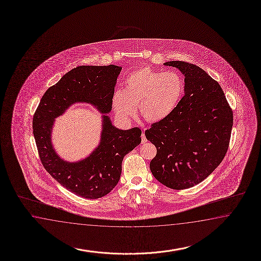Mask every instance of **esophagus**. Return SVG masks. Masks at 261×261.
Masks as SVG:
<instances>
[{
	"label": "esophagus",
	"mask_w": 261,
	"mask_h": 261,
	"mask_svg": "<svg viewBox=\"0 0 261 261\" xmlns=\"http://www.w3.org/2000/svg\"><path fill=\"white\" fill-rule=\"evenodd\" d=\"M145 142H147V139H146V137H145V134L142 133V135H141V143L144 144Z\"/></svg>",
	"instance_id": "esophagus-1"
}]
</instances>
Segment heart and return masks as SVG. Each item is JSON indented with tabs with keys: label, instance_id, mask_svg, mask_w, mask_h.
Returning a JSON list of instances; mask_svg holds the SVG:
<instances>
[{
	"label": "heart",
	"instance_id": "1",
	"mask_svg": "<svg viewBox=\"0 0 261 261\" xmlns=\"http://www.w3.org/2000/svg\"><path fill=\"white\" fill-rule=\"evenodd\" d=\"M185 90L182 77L175 71L159 72L142 67L128 75L123 93L116 91L112 105L122 119H129L139 106L140 116L148 122L166 119L179 103Z\"/></svg>",
	"mask_w": 261,
	"mask_h": 261
}]
</instances>
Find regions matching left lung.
Instances as JSON below:
<instances>
[{
    "label": "left lung",
    "mask_w": 261,
    "mask_h": 261,
    "mask_svg": "<svg viewBox=\"0 0 261 261\" xmlns=\"http://www.w3.org/2000/svg\"><path fill=\"white\" fill-rule=\"evenodd\" d=\"M185 75V95L173 111L145 131L156 147L151 173L164 186L182 190L217 168L228 149L233 112L219 83L195 64L171 61Z\"/></svg>",
    "instance_id": "8db88e82"
}]
</instances>
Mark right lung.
<instances>
[{"label":"right lung","instance_id":"obj_1","mask_svg":"<svg viewBox=\"0 0 261 261\" xmlns=\"http://www.w3.org/2000/svg\"><path fill=\"white\" fill-rule=\"evenodd\" d=\"M121 66L81 65L46 90L33 119L41 163L48 173L79 197L95 199L109 194L120 180L123 157L141 142V130L114 127L108 115H103V130L98 147L80 162L64 161L56 154L50 134L54 119L76 102L91 103L102 113L112 109V97Z\"/></svg>","mask_w":261,"mask_h":261}]
</instances>
